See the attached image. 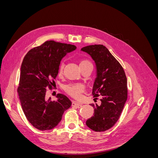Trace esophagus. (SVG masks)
Returning a JSON list of instances; mask_svg holds the SVG:
<instances>
[{
	"instance_id": "34e87169",
	"label": "esophagus",
	"mask_w": 158,
	"mask_h": 158,
	"mask_svg": "<svg viewBox=\"0 0 158 158\" xmlns=\"http://www.w3.org/2000/svg\"><path fill=\"white\" fill-rule=\"evenodd\" d=\"M72 106L76 107V108H80V107H82V104L76 102H73V103H72Z\"/></svg>"
}]
</instances>
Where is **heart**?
<instances>
[{"instance_id":"b5f03b06","label":"heart","mask_w":158,"mask_h":158,"mask_svg":"<svg viewBox=\"0 0 158 158\" xmlns=\"http://www.w3.org/2000/svg\"><path fill=\"white\" fill-rule=\"evenodd\" d=\"M80 67L85 66H92V63L88 60L83 59L81 60L80 62ZM64 69V63H61L59 65V73H62ZM84 90V86L80 84H69L66 85L65 87V91L67 92L71 96L75 98H78L80 95V93Z\"/></svg>"}]
</instances>
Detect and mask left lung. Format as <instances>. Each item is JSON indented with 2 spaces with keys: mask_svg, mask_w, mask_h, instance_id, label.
<instances>
[{
  "mask_svg": "<svg viewBox=\"0 0 158 158\" xmlns=\"http://www.w3.org/2000/svg\"><path fill=\"white\" fill-rule=\"evenodd\" d=\"M81 51L88 53L95 64L96 78L94 82V97L101 95V103L91 104L94 116L86 125L95 132L111 128L120 117L127 99V80L122 66L103 45L84 47ZM97 99V98H95Z\"/></svg>",
  "mask_w": 158,
  "mask_h": 158,
  "instance_id": "8db88e82",
  "label": "left lung"
}]
</instances>
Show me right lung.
<instances>
[{
	"label": "right lung",
	"instance_id": "add662e5",
	"mask_svg": "<svg viewBox=\"0 0 158 158\" xmlns=\"http://www.w3.org/2000/svg\"><path fill=\"white\" fill-rule=\"evenodd\" d=\"M73 45L54 41H45L28 51L20 68L18 93L26 117L40 131L55 128L61 121L64 112L71 106L66 95L58 94L56 101L47 100V88H51L59 73L62 59L74 51Z\"/></svg>",
	"mask_w": 158,
	"mask_h": 158
}]
</instances>
